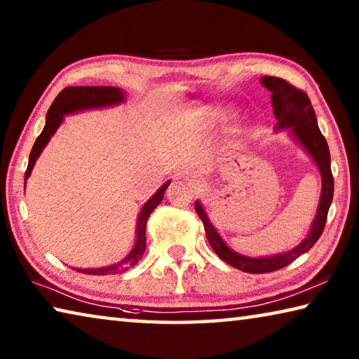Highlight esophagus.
Listing matches in <instances>:
<instances>
[{
	"label": "esophagus",
	"mask_w": 359,
	"mask_h": 359,
	"mask_svg": "<svg viewBox=\"0 0 359 359\" xmlns=\"http://www.w3.org/2000/svg\"><path fill=\"white\" fill-rule=\"evenodd\" d=\"M179 177H185V179H191L193 175L191 174H182V175H179Z\"/></svg>",
	"instance_id": "esophagus-1"
}]
</instances>
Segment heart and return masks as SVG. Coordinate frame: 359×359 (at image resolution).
I'll return each mask as SVG.
<instances>
[{
	"mask_svg": "<svg viewBox=\"0 0 359 359\" xmlns=\"http://www.w3.org/2000/svg\"><path fill=\"white\" fill-rule=\"evenodd\" d=\"M234 117H236V112L229 107H217L205 114V120H208L209 123H226V121H229Z\"/></svg>",
	"mask_w": 359,
	"mask_h": 359,
	"instance_id": "obj_1",
	"label": "heart"
}]
</instances>
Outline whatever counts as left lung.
<instances>
[{"mask_svg": "<svg viewBox=\"0 0 359 359\" xmlns=\"http://www.w3.org/2000/svg\"><path fill=\"white\" fill-rule=\"evenodd\" d=\"M261 85L269 90L272 107H274V115L277 118L276 131L288 130L290 136L301 145L304 151L312 158L313 165L318 168L321 175V194L318 201V209L312 222L311 231L299 244L288 252L276 253L271 257H247L226 245V242L218 233L217 228L212 224L208 212L203 208V204L196 201L194 208L199 218H201L205 228V236L218 258H222L224 263L236 267V269L248 272V274H264V272L278 271L282 267L293 263L296 258L311 250L315 242L323 233L327 210L332 203L334 194V179L331 172V155L330 147L325 136L321 135L317 123V115H315L313 107L311 104L309 96L297 90L287 81L278 77L264 76L259 79Z\"/></svg>", "mask_w": 359, "mask_h": 359, "instance_id": "1", "label": "left lung"}]
</instances>
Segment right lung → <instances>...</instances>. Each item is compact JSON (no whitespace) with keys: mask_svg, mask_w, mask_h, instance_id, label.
<instances>
[{"mask_svg":"<svg viewBox=\"0 0 359 359\" xmlns=\"http://www.w3.org/2000/svg\"><path fill=\"white\" fill-rule=\"evenodd\" d=\"M126 96L125 92L118 87H66L65 90L58 93L55 101L52 102V106L48 107L46 115V125L41 135L36 139V142L32 149L28 160V168L25 172V185L32 171L34 168V163L38 160L39 155L42 154L46 145L50 141L52 136L55 135L60 125L63 123L66 115L77 114L82 111H90V109H104L112 107L125 102ZM171 184V180H168L166 184H163L158 188L155 194H151V198L147 203H144L141 212H139L137 223H136V241L133 245L131 252L126 257L118 261V263L106 266V267H92V269H76L79 272L90 276H106V274H117V272H123L130 269L131 266H135L139 259L142 258L145 252V224L151 212L161 203L163 196H165L166 188Z\"/></svg>","mask_w":359,"mask_h":359,"instance_id":"right-lung-1","label":"right lung"}]
</instances>
